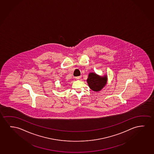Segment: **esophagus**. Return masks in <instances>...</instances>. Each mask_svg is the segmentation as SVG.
I'll return each mask as SVG.
<instances>
[{"instance_id":"esophagus-1","label":"esophagus","mask_w":154,"mask_h":154,"mask_svg":"<svg viewBox=\"0 0 154 154\" xmlns=\"http://www.w3.org/2000/svg\"><path fill=\"white\" fill-rule=\"evenodd\" d=\"M81 78V76H76V77H75L76 80H80Z\"/></svg>"}]
</instances>
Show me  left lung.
Segmentation results:
<instances>
[{"label": "left lung", "instance_id": "obj_1", "mask_svg": "<svg viewBox=\"0 0 154 154\" xmlns=\"http://www.w3.org/2000/svg\"><path fill=\"white\" fill-rule=\"evenodd\" d=\"M107 78L106 76L102 77L97 75L94 73H91L89 74V77L87 79L90 88L94 91H99L106 85Z\"/></svg>", "mask_w": 154, "mask_h": 154}]
</instances>
